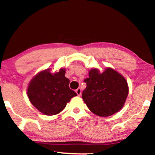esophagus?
<instances>
[{
  "instance_id": "esophagus-1",
  "label": "esophagus",
  "mask_w": 155,
  "mask_h": 155,
  "mask_svg": "<svg viewBox=\"0 0 155 155\" xmlns=\"http://www.w3.org/2000/svg\"><path fill=\"white\" fill-rule=\"evenodd\" d=\"M75 92L77 93V94L78 95V96H80V95H81V93H82V92H81V89H80V87H78L77 90H75Z\"/></svg>"
}]
</instances>
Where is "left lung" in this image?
Listing matches in <instances>:
<instances>
[{
	"label": "left lung",
	"instance_id": "1",
	"mask_svg": "<svg viewBox=\"0 0 155 155\" xmlns=\"http://www.w3.org/2000/svg\"><path fill=\"white\" fill-rule=\"evenodd\" d=\"M84 82L87 87L82 97L93 114L107 117L124 107L128 94V83L114 69L107 68L103 73L96 68L90 70Z\"/></svg>",
	"mask_w": 155,
	"mask_h": 155
}]
</instances>
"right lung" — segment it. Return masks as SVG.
I'll return each mask as SVG.
<instances>
[{
  "mask_svg": "<svg viewBox=\"0 0 155 155\" xmlns=\"http://www.w3.org/2000/svg\"><path fill=\"white\" fill-rule=\"evenodd\" d=\"M50 69L40 72L29 82L27 96L35 108L47 116L56 115L64 109L71 98L77 96L69 87L65 70L51 73Z\"/></svg>",
  "mask_w": 155,
  "mask_h": 155,
  "instance_id": "add662e5",
  "label": "right lung"
}]
</instances>
